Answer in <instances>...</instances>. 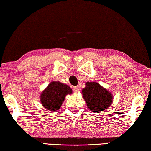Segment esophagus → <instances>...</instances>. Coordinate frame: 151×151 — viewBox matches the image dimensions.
I'll use <instances>...</instances> for the list:
<instances>
[{
  "label": "esophagus",
  "instance_id": "34e87169",
  "mask_svg": "<svg viewBox=\"0 0 151 151\" xmlns=\"http://www.w3.org/2000/svg\"><path fill=\"white\" fill-rule=\"evenodd\" d=\"M79 91V88L78 86H74L73 88V91L74 93H77V92Z\"/></svg>",
  "mask_w": 151,
  "mask_h": 151
}]
</instances>
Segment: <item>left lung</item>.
Listing matches in <instances>:
<instances>
[{"label": "left lung", "instance_id": "1", "mask_svg": "<svg viewBox=\"0 0 151 151\" xmlns=\"http://www.w3.org/2000/svg\"><path fill=\"white\" fill-rule=\"evenodd\" d=\"M82 94L89 109L96 113L107 109L113 101L111 93L96 82H87Z\"/></svg>", "mask_w": 151, "mask_h": 151}]
</instances>
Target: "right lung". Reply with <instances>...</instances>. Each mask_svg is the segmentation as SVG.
Listing matches in <instances>:
<instances>
[{"instance_id":"add662e5","label":"right lung","mask_w":151,"mask_h":151,"mask_svg":"<svg viewBox=\"0 0 151 151\" xmlns=\"http://www.w3.org/2000/svg\"><path fill=\"white\" fill-rule=\"evenodd\" d=\"M72 93L70 86L58 81H52L40 96L42 105L51 111L59 109L65 96Z\"/></svg>"}]
</instances>
